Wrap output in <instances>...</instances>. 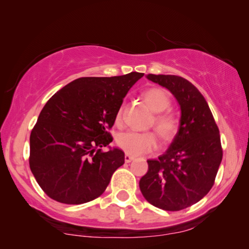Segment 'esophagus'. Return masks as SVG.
Wrapping results in <instances>:
<instances>
[{
	"mask_svg": "<svg viewBox=\"0 0 249 249\" xmlns=\"http://www.w3.org/2000/svg\"><path fill=\"white\" fill-rule=\"evenodd\" d=\"M134 159H135L134 156H131V155H129V154H125V155H124V162H125V163L131 162Z\"/></svg>",
	"mask_w": 249,
	"mask_h": 249,
	"instance_id": "obj_1",
	"label": "esophagus"
}]
</instances>
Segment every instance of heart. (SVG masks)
I'll return each mask as SVG.
<instances>
[{"label": "heart", "mask_w": 249, "mask_h": 249, "mask_svg": "<svg viewBox=\"0 0 249 249\" xmlns=\"http://www.w3.org/2000/svg\"><path fill=\"white\" fill-rule=\"evenodd\" d=\"M142 97L148 107L154 112H158L153 119L156 130L159 135L164 139L170 141L177 135L179 129V120L175 114L170 112H163L168 110L171 105L169 95L161 88H149L142 93ZM122 121V107H120L115 114V122L121 124ZM118 147L130 155H142L149 153L158 148L159 139L154 131H135L127 130L118 135Z\"/></svg>", "instance_id": "heart-1"}]
</instances>
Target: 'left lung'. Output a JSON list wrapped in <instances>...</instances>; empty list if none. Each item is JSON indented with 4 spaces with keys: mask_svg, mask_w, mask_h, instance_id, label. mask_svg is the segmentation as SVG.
<instances>
[{
    "mask_svg": "<svg viewBox=\"0 0 249 249\" xmlns=\"http://www.w3.org/2000/svg\"><path fill=\"white\" fill-rule=\"evenodd\" d=\"M147 78L175 95L181 118L168 151L147 161L139 188L155 207L180 211L199 202L213 187L222 161L220 131L209 104L192 83L173 74L149 73Z\"/></svg>",
    "mask_w": 249,
    "mask_h": 249,
    "instance_id": "left-lung-1",
    "label": "left lung"
}]
</instances>
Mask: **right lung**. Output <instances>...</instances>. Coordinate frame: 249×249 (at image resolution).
<instances>
[{
    "label": "right lung",
    "mask_w": 249,
    "mask_h": 249,
    "mask_svg": "<svg viewBox=\"0 0 249 249\" xmlns=\"http://www.w3.org/2000/svg\"><path fill=\"white\" fill-rule=\"evenodd\" d=\"M144 76L83 77L47 101L30 134L29 166L40 188L56 202L78 205L100 197L124 163L107 130L124 97Z\"/></svg>",
    "instance_id": "right-lung-1"
}]
</instances>
